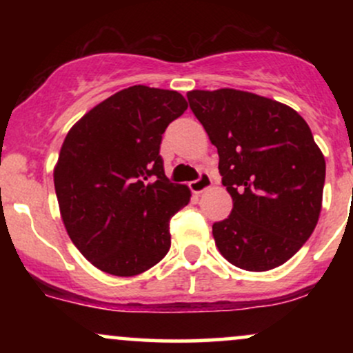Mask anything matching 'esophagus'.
I'll return each mask as SVG.
<instances>
[{"instance_id":"34e87169","label":"esophagus","mask_w":353,"mask_h":353,"mask_svg":"<svg viewBox=\"0 0 353 353\" xmlns=\"http://www.w3.org/2000/svg\"><path fill=\"white\" fill-rule=\"evenodd\" d=\"M210 185H212V179H210L209 174L208 172H201L199 179L190 182L189 188H190V190H192L194 194H202V192H204V190H208Z\"/></svg>"}]
</instances>
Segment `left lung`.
Instances as JSON below:
<instances>
[{
	"label": "left lung",
	"mask_w": 353,
	"mask_h": 353,
	"mask_svg": "<svg viewBox=\"0 0 353 353\" xmlns=\"http://www.w3.org/2000/svg\"><path fill=\"white\" fill-rule=\"evenodd\" d=\"M188 101L217 148L234 202L212 225L219 252L250 272L285 264L322 210L325 159L309 124L287 104L239 89H194Z\"/></svg>",
	"instance_id": "1"
}]
</instances>
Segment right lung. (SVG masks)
I'll use <instances>...</instances> for the list:
<instances>
[{"instance_id": "right-lung-1", "label": "right lung", "mask_w": 353, "mask_h": 353, "mask_svg": "<svg viewBox=\"0 0 353 353\" xmlns=\"http://www.w3.org/2000/svg\"><path fill=\"white\" fill-rule=\"evenodd\" d=\"M188 109L177 91L125 88L88 111L64 137L54 189L72 244L117 277L139 275L171 247L169 219L189 204L159 156L169 123Z\"/></svg>"}]
</instances>
